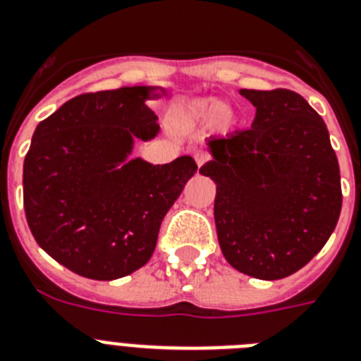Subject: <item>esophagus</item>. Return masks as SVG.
Instances as JSON below:
<instances>
[{
  "instance_id": "esophagus-1",
  "label": "esophagus",
  "mask_w": 361,
  "mask_h": 361,
  "mask_svg": "<svg viewBox=\"0 0 361 361\" xmlns=\"http://www.w3.org/2000/svg\"><path fill=\"white\" fill-rule=\"evenodd\" d=\"M207 159H209L207 154H204V152H196L195 154V161H196V165H198V166L204 165V163L207 161Z\"/></svg>"
}]
</instances>
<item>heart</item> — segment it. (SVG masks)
Masks as SVG:
<instances>
[{"mask_svg": "<svg viewBox=\"0 0 361 361\" xmlns=\"http://www.w3.org/2000/svg\"><path fill=\"white\" fill-rule=\"evenodd\" d=\"M172 121L176 128L180 130H196L209 124L214 134L227 135L237 128L238 117L235 110H231L229 106H222L218 99L205 97L178 106Z\"/></svg>", "mask_w": 361, "mask_h": 361, "instance_id": "b5f03b06", "label": "heart"}]
</instances>
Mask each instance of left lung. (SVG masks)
Listing matches in <instances>:
<instances>
[{"label": "left lung", "mask_w": 361, "mask_h": 361, "mask_svg": "<svg viewBox=\"0 0 361 361\" xmlns=\"http://www.w3.org/2000/svg\"><path fill=\"white\" fill-rule=\"evenodd\" d=\"M251 128L211 137L200 169L216 183L214 224L229 264L250 277L295 274L325 246L341 213L338 157L325 121L290 90H240Z\"/></svg>", "instance_id": "obj_1"}]
</instances>
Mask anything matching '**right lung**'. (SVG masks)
Masks as SVG:
<instances>
[{
	"instance_id": "add662e5",
	"label": "right lung",
	"mask_w": 361,
	"mask_h": 361,
	"mask_svg": "<svg viewBox=\"0 0 361 361\" xmlns=\"http://www.w3.org/2000/svg\"><path fill=\"white\" fill-rule=\"evenodd\" d=\"M161 86L84 93L36 126L23 161V207L32 237L56 262L95 281L145 266L166 211L195 176L190 156L152 165L132 157L159 132L147 106Z\"/></svg>"
}]
</instances>
